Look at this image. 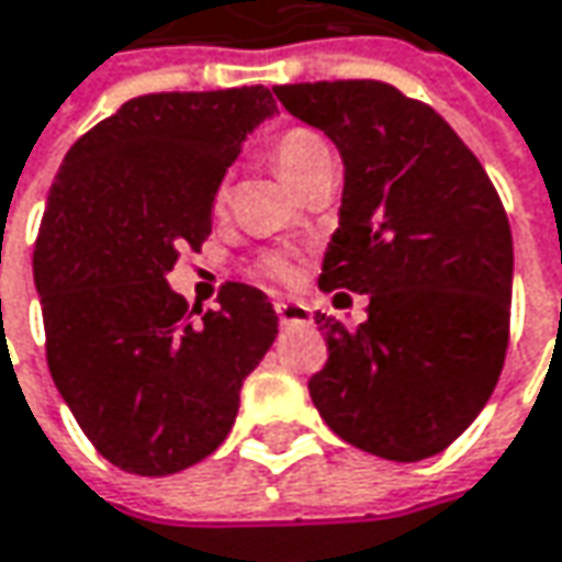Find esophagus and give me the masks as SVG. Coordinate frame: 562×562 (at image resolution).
Masks as SVG:
<instances>
[{
	"label": "esophagus",
	"instance_id": "obj_1",
	"mask_svg": "<svg viewBox=\"0 0 562 562\" xmlns=\"http://www.w3.org/2000/svg\"><path fill=\"white\" fill-rule=\"evenodd\" d=\"M277 314H280V324H311V307L302 305V302H289V299H282L277 302Z\"/></svg>",
	"mask_w": 562,
	"mask_h": 562
}]
</instances>
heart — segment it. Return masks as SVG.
<instances>
[{
	"label": "heart",
	"instance_id": "1",
	"mask_svg": "<svg viewBox=\"0 0 562 562\" xmlns=\"http://www.w3.org/2000/svg\"><path fill=\"white\" fill-rule=\"evenodd\" d=\"M270 157H273V166L280 169L282 179L289 184H295V188H302V184H305L314 172H321L324 166H333V150H329L327 137L321 135V132H314V128H305V125L285 128V132L273 140ZM226 194H229V191H226V184H223L220 194H216V201H226ZM257 267H260V273H263L267 280L289 282L295 277L292 263L282 255H263Z\"/></svg>",
	"mask_w": 562,
	"mask_h": 562
}]
</instances>
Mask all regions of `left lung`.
Instances as JSON below:
<instances>
[{"label":"left lung","instance_id":"obj_1","mask_svg":"<svg viewBox=\"0 0 562 562\" xmlns=\"http://www.w3.org/2000/svg\"><path fill=\"white\" fill-rule=\"evenodd\" d=\"M346 162L321 289L368 295V321L327 314L307 380L333 434L380 459L437 456L491 400L509 346L513 235L484 166L422 100L383 81L273 87Z\"/></svg>","mask_w":562,"mask_h":562}]
</instances>
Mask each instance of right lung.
Instances as JSON below:
<instances>
[{
	"label": "right lung",
	"instance_id": "1",
	"mask_svg": "<svg viewBox=\"0 0 562 562\" xmlns=\"http://www.w3.org/2000/svg\"><path fill=\"white\" fill-rule=\"evenodd\" d=\"M277 103L267 87L147 93L65 154L34 245L46 364L87 440L132 475H172L233 430L273 346L267 295L223 282L216 311L166 282L201 248L220 182Z\"/></svg>",
	"mask_w": 562,
	"mask_h": 562
}]
</instances>
